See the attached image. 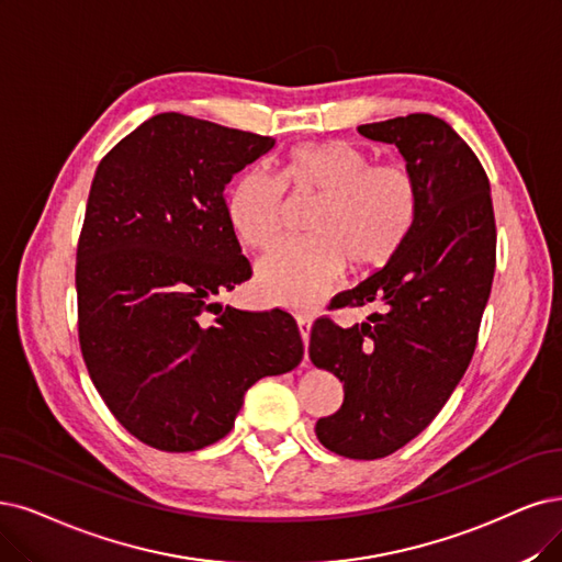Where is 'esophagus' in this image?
Wrapping results in <instances>:
<instances>
[{"mask_svg":"<svg viewBox=\"0 0 562 562\" xmlns=\"http://www.w3.org/2000/svg\"><path fill=\"white\" fill-rule=\"evenodd\" d=\"M299 330H301V338H303V347H305V363H307V342H310V328H313V319L310 317H299Z\"/></svg>","mask_w":562,"mask_h":562,"instance_id":"34e87169","label":"esophagus"}]
</instances>
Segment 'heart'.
Listing matches in <instances>:
<instances>
[{
    "label": "heart",
    "mask_w": 562,
    "mask_h": 562,
    "mask_svg": "<svg viewBox=\"0 0 562 562\" xmlns=\"http://www.w3.org/2000/svg\"><path fill=\"white\" fill-rule=\"evenodd\" d=\"M315 194L310 238L282 240L257 261L263 299L310 310L342 276L345 266L368 273L396 257L417 226V178L396 164L372 166L347 140L303 143L286 155L280 176L252 169L228 192L226 217L240 243L266 247L284 222V190Z\"/></svg>",
    "instance_id": "obj_1"
}]
</instances>
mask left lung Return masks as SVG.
Here are the masks:
<instances>
[{
  "label": "left lung",
  "mask_w": 562,
  "mask_h": 562,
  "mask_svg": "<svg viewBox=\"0 0 562 562\" xmlns=\"http://www.w3.org/2000/svg\"><path fill=\"white\" fill-rule=\"evenodd\" d=\"M396 145L422 207L401 252L342 305L382 313L340 328L319 319L310 361L342 382V407L319 419V442L345 459H384L438 417L470 366L495 270L491 184L470 145L440 117L412 113L361 124Z\"/></svg>",
  "instance_id": "left-lung-1"
}]
</instances>
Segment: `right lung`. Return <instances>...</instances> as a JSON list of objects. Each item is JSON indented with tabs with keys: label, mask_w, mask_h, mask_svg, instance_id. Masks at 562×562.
Wrapping results in <instances>:
<instances>
[{
	"label": "right lung",
	"mask_w": 562,
	"mask_h": 562,
	"mask_svg": "<svg viewBox=\"0 0 562 562\" xmlns=\"http://www.w3.org/2000/svg\"><path fill=\"white\" fill-rule=\"evenodd\" d=\"M273 148L270 136L161 113L97 166L76 263L80 349L115 419L159 451L215 445L249 386L303 359L282 310L206 315L249 278L226 184Z\"/></svg>",
	"instance_id": "right-lung-1"
}]
</instances>
